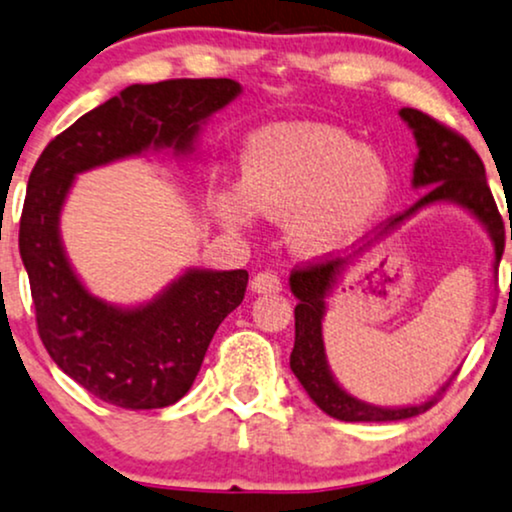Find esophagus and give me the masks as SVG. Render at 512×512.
<instances>
[{"instance_id":"34e87169","label":"esophagus","mask_w":512,"mask_h":512,"mask_svg":"<svg viewBox=\"0 0 512 512\" xmlns=\"http://www.w3.org/2000/svg\"><path fill=\"white\" fill-rule=\"evenodd\" d=\"M250 286L255 293H276L281 291V279L274 272H267V269H264V272H257L252 276Z\"/></svg>"}]
</instances>
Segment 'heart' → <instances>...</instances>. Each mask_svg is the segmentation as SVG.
Segmentation results:
<instances>
[{"instance_id": "heart-1", "label": "heart", "mask_w": 512, "mask_h": 512, "mask_svg": "<svg viewBox=\"0 0 512 512\" xmlns=\"http://www.w3.org/2000/svg\"><path fill=\"white\" fill-rule=\"evenodd\" d=\"M240 188L212 190V207L231 229L252 212L288 219L293 245L326 255L367 226L389 202L391 166L372 147L326 123L264 128L240 155Z\"/></svg>"}]
</instances>
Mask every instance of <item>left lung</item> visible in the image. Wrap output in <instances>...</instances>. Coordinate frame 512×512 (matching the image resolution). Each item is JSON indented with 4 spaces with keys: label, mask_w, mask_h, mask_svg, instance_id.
Masks as SVG:
<instances>
[{
    "label": "left lung",
    "mask_w": 512,
    "mask_h": 512,
    "mask_svg": "<svg viewBox=\"0 0 512 512\" xmlns=\"http://www.w3.org/2000/svg\"><path fill=\"white\" fill-rule=\"evenodd\" d=\"M400 116H403V121H408L412 133H415L417 147H420L415 171H412V186L427 188V193L408 212L396 214V217L386 221L384 233H389L393 226H398L400 221L408 219L417 209L432 205V202H458V205L470 209L474 217L489 229L496 250L494 267L498 269L503 248H506V226H503L501 212H498L494 195H491L489 183H486L484 162L474 152V147L467 143V138L448 128L446 123L436 121L434 116L412 107L400 109ZM343 262L346 260L329 252L326 257L300 264L291 272V291L298 298V305H295V343L291 353L293 374L319 408L326 415L336 417V420L396 422L422 415V412L432 408L436 398L422 405H410V408H377V405H367L362 400L348 396L336 384V379L331 377L322 341L324 298L329 288L334 286L338 269H343Z\"/></svg>",
    "instance_id": "8db88e82"
}]
</instances>
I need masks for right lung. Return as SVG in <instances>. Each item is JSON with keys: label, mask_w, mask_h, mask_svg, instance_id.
I'll use <instances>...</instances> for the list:
<instances>
[{"label": "right lung", "mask_w": 512, "mask_h": 512, "mask_svg": "<svg viewBox=\"0 0 512 512\" xmlns=\"http://www.w3.org/2000/svg\"><path fill=\"white\" fill-rule=\"evenodd\" d=\"M240 92L231 78H174L131 85L49 140L28 178L18 229L38 334L73 381L123 410H155L186 396L209 341L243 303L248 272L190 269L155 303L119 310L90 295L59 240V212L73 176L147 147L178 152L200 121Z\"/></svg>", "instance_id": "obj_1"}]
</instances>
